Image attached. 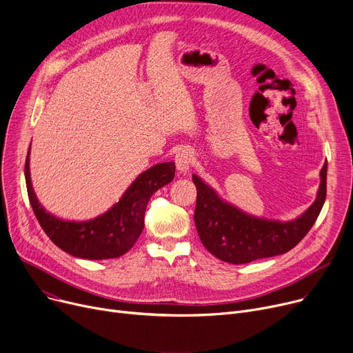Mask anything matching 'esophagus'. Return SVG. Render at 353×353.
Here are the masks:
<instances>
[{"instance_id":"1","label":"esophagus","mask_w":353,"mask_h":353,"mask_svg":"<svg viewBox=\"0 0 353 353\" xmlns=\"http://www.w3.org/2000/svg\"><path fill=\"white\" fill-rule=\"evenodd\" d=\"M176 168L179 172L185 173L192 168V163H193V154L190 150H180L176 154Z\"/></svg>"}]
</instances>
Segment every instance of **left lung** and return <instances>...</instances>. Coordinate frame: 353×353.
Instances as JSON below:
<instances>
[{
    "instance_id": "left-lung-1",
    "label": "left lung",
    "mask_w": 353,
    "mask_h": 353,
    "mask_svg": "<svg viewBox=\"0 0 353 353\" xmlns=\"http://www.w3.org/2000/svg\"><path fill=\"white\" fill-rule=\"evenodd\" d=\"M326 166L321 170V185L312 205L291 221L250 216L221 200L200 177L193 174L197 189L194 223L203 245L221 261L247 264L260 258L292 250L315 224L326 199Z\"/></svg>"
}]
</instances>
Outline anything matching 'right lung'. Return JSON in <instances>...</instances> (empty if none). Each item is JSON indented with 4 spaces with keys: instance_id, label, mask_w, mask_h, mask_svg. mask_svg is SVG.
<instances>
[{
    "instance_id": "obj_1",
    "label": "right lung",
    "mask_w": 353,
    "mask_h": 353,
    "mask_svg": "<svg viewBox=\"0 0 353 353\" xmlns=\"http://www.w3.org/2000/svg\"><path fill=\"white\" fill-rule=\"evenodd\" d=\"M173 161L159 163L132 183L122 199L102 216L89 221H65L46 213L39 204L30 177V152L26 160V181L31 207L50 240L65 252L85 260H106L128 252L145 227L150 197L174 179Z\"/></svg>"
}]
</instances>
